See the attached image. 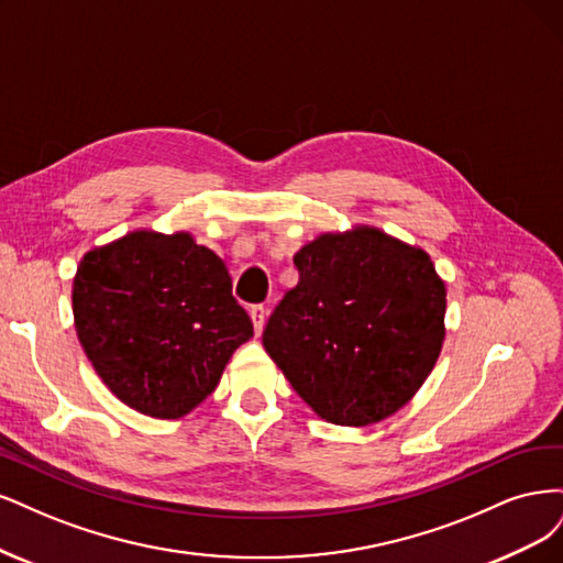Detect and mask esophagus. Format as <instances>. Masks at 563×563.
<instances>
[{
  "label": "esophagus",
  "instance_id": "1",
  "mask_svg": "<svg viewBox=\"0 0 563 563\" xmlns=\"http://www.w3.org/2000/svg\"><path fill=\"white\" fill-rule=\"evenodd\" d=\"M250 318H252V324H255V332L262 334L264 324H266V308L264 306H252L250 308Z\"/></svg>",
  "mask_w": 563,
  "mask_h": 563
}]
</instances>
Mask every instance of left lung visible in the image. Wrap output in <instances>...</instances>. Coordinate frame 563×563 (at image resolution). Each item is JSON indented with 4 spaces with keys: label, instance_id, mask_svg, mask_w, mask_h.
Returning <instances> with one entry per match:
<instances>
[{
    "label": "left lung",
    "instance_id": "8db88e82",
    "mask_svg": "<svg viewBox=\"0 0 563 563\" xmlns=\"http://www.w3.org/2000/svg\"><path fill=\"white\" fill-rule=\"evenodd\" d=\"M262 343L320 419L369 426L405 407L444 343L446 287L428 252L376 227L320 233Z\"/></svg>",
    "mask_w": 563,
    "mask_h": 563
}]
</instances>
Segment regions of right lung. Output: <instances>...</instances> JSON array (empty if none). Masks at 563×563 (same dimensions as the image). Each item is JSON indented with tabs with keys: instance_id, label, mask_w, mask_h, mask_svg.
Masks as SVG:
<instances>
[{
	"instance_id": "1",
	"label": "right lung",
	"mask_w": 563,
	"mask_h": 563,
	"mask_svg": "<svg viewBox=\"0 0 563 563\" xmlns=\"http://www.w3.org/2000/svg\"><path fill=\"white\" fill-rule=\"evenodd\" d=\"M77 336L123 405L183 419L252 336L224 262L187 231L137 229L88 250L71 285Z\"/></svg>"
}]
</instances>
